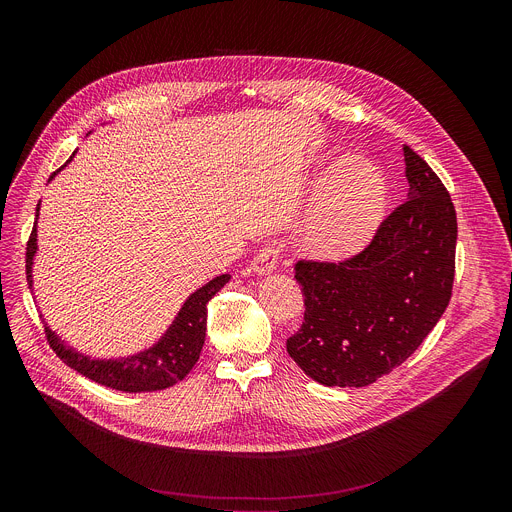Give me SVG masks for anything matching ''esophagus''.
Returning a JSON list of instances; mask_svg holds the SVG:
<instances>
[{
  "mask_svg": "<svg viewBox=\"0 0 512 512\" xmlns=\"http://www.w3.org/2000/svg\"><path fill=\"white\" fill-rule=\"evenodd\" d=\"M277 261H279V249H277L275 245H267V247H263V249L253 257L251 269H253L255 273H259V275H267V273H271V271L275 269Z\"/></svg>",
  "mask_w": 512,
  "mask_h": 512,
  "instance_id": "obj_1",
  "label": "esophagus"
}]
</instances>
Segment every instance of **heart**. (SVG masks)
I'll list each match as a JSON object with an SVG mask.
<instances>
[{"mask_svg": "<svg viewBox=\"0 0 512 512\" xmlns=\"http://www.w3.org/2000/svg\"><path fill=\"white\" fill-rule=\"evenodd\" d=\"M387 206L381 170L364 160H344L328 174L304 229L306 247L326 259H340L364 247Z\"/></svg>", "mask_w": 512, "mask_h": 512, "instance_id": "heart-1", "label": "heart"}]
</instances>
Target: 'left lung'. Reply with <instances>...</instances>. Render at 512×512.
Returning <instances> with one entry per match:
<instances>
[{"label": "left lung", "instance_id": "8db88e82", "mask_svg": "<svg viewBox=\"0 0 512 512\" xmlns=\"http://www.w3.org/2000/svg\"><path fill=\"white\" fill-rule=\"evenodd\" d=\"M407 200L371 245L340 263L298 261L302 328L287 354L326 387H367L405 362L446 312L456 271L452 198L409 145Z\"/></svg>", "mask_w": 512, "mask_h": 512}]
</instances>
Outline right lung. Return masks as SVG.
<instances>
[{
  "label": "right lung",
  "mask_w": 512,
  "mask_h": 512,
  "mask_svg": "<svg viewBox=\"0 0 512 512\" xmlns=\"http://www.w3.org/2000/svg\"><path fill=\"white\" fill-rule=\"evenodd\" d=\"M72 158H75V154L66 160V164ZM64 166H60L50 176V180L60 170H64ZM38 212H40V204L36 206V218H38ZM36 241H38V235H36V223H34L32 235L26 247V277H28L30 289L34 283L32 265L38 251ZM229 279L231 275L223 273L210 279L202 287H198L184 302V306L180 308L178 316L174 318L170 328L164 332V336L154 346L145 348L137 354H131L125 358H91L83 352H77L75 348L66 346L64 340H60L56 332H52L44 322L48 344L52 346L56 356L64 364H68L70 369H75L77 373H81L83 377L99 385L125 391V393H150V391L168 389L178 381H182L196 364L200 350L204 346V336H206V306L216 296V291H221V287L229 283Z\"/></svg>",
  "instance_id": "1"
}]
</instances>
